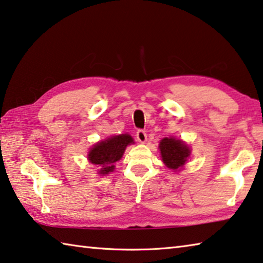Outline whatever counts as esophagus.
I'll use <instances>...</instances> for the list:
<instances>
[{
  "label": "esophagus",
  "mask_w": 263,
  "mask_h": 263,
  "mask_svg": "<svg viewBox=\"0 0 263 263\" xmlns=\"http://www.w3.org/2000/svg\"><path fill=\"white\" fill-rule=\"evenodd\" d=\"M137 139L141 144H144L147 140V135H146V132L144 130H138L137 131Z\"/></svg>",
  "instance_id": "obj_1"
}]
</instances>
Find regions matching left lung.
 Segmentation results:
<instances>
[{
	"label": "left lung",
	"instance_id": "8db88e82",
	"mask_svg": "<svg viewBox=\"0 0 263 263\" xmlns=\"http://www.w3.org/2000/svg\"><path fill=\"white\" fill-rule=\"evenodd\" d=\"M159 149L163 163L173 171L183 167L191 153L189 146L185 142L173 137L163 138L159 144Z\"/></svg>",
	"mask_w": 263,
	"mask_h": 263
}]
</instances>
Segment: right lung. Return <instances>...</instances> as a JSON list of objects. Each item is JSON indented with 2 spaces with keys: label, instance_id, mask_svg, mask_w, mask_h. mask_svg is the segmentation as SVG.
<instances>
[{
  "label": "right lung",
  "instance_id": "right-lung-1",
  "mask_svg": "<svg viewBox=\"0 0 263 263\" xmlns=\"http://www.w3.org/2000/svg\"><path fill=\"white\" fill-rule=\"evenodd\" d=\"M135 144L130 135H118L96 142L88 153L89 162L100 167L99 174L106 175L114 172L115 162L122 159L128 145Z\"/></svg>",
  "mask_w": 263,
  "mask_h": 263
}]
</instances>
